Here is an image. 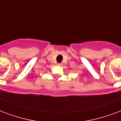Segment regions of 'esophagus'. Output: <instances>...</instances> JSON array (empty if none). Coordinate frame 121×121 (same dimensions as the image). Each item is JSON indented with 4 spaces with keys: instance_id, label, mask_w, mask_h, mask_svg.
<instances>
[{
    "instance_id": "esophagus-1",
    "label": "esophagus",
    "mask_w": 121,
    "mask_h": 121,
    "mask_svg": "<svg viewBox=\"0 0 121 121\" xmlns=\"http://www.w3.org/2000/svg\"><path fill=\"white\" fill-rule=\"evenodd\" d=\"M58 65H60V66H61V65H62V63H58Z\"/></svg>"
}]
</instances>
